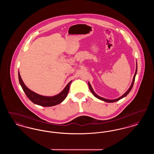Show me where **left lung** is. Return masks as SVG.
Here are the masks:
<instances>
[{"label": "left lung", "instance_id": "1", "mask_svg": "<svg viewBox=\"0 0 154 154\" xmlns=\"http://www.w3.org/2000/svg\"><path fill=\"white\" fill-rule=\"evenodd\" d=\"M137 63H136V72H135V73H134V75L133 79V81H132V84H131V87H129V88L128 89V91H126V92L123 95L121 96V97H118V98H117V99H116L110 100V99H105V98L102 97H100V96H99L97 95L96 94L95 92H94V91L93 88H92V86H91V85L90 84L89 82H88V86H89V89H90L91 92H92V94L94 95L95 96L96 98H97V99H100V100H103V101H104V102H115L118 101V100H119L120 99H121L124 98V97H125L126 96H127V95H128V94L130 92V91H131L132 87H133V86L134 82V80H135V77H136V74H137Z\"/></svg>", "mask_w": 154, "mask_h": 154}]
</instances>
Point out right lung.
Wrapping results in <instances>:
<instances>
[{
    "label": "right lung",
    "mask_w": 154,
    "mask_h": 154,
    "mask_svg": "<svg viewBox=\"0 0 154 154\" xmlns=\"http://www.w3.org/2000/svg\"><path fill=\"white\" fill-rule=\"evenodd\" d=\"M18 79L20 84L22 87L23 91L25 93L26 95L29 99L31 102L44 107H51L54 106L55 105H57L59 103L62 102L66 97V96L68 94L70 85L72 81H70L65 87V88L63 89V90L60 92L59 94L56 95L52 96H45L40 95L34 92L33 91L30 90L28 88L23 82L22 79L21 77L20 74L18 71Z\"/></svg>",
    "instance_id": "right-lung-1"
}]
</instances>
